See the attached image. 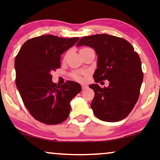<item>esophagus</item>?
<instances>
[{
	"label": "esophagus",
	"instance_id": "34e87169",
	"mask_svg": "<svg viewBox=\"0 0 160 160\" xmlns=\"http://www.w3.org/2000/svg\"><path fill=\"white\" fill-rule=\"evenodd\" d=\"M82 89H87V88H88V86H87V85H84V84H82Z\"/></svg>",
	"mask_w": 160,
	"mask_h": 160
}]
</instances>
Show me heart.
I'll return each instance as SVG.
<instances>
[{"label":"heart","instance_id":"obj_1","mask_svg":"<svg viewBox=\"0 0 160 160\" xmlns=\"http://www.w3.org/2000/svg\"><path fill=\"white\" fill-rule=\"evenodd\" d=\"M84 49H86V48H84ZM72 76H73V77L76 80H78V81L82 80V76H81L78 73H73V74H72Z\"/></svg>","mask_w":160,"mask_h":160}]
</instances>
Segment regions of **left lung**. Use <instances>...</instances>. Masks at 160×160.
<instances>
[{
	"mask_svg": "<svg viewBox=\"0 0 160 160\" xmlns=\"http://www.w3.org/2000/svg\"><path fill=\"white\" fill-rule=\"evenodd\" d=\"M87 46L98 55L96 83L108 80V87L89 85L95 92L91 103L94 114L104 122L121 121L128 116L139 98L143 78L141 59L125 39L108 34L84 36L76 47Z\"/></svg>",
	"mask_w": 160,
	"mask_h": 160,
	"instance_id": "1",
	"label": "left lung"
}]
</instances>
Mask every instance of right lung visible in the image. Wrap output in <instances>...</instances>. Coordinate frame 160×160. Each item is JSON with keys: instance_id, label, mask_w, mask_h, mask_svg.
Wrapping results in <instances>:
<instances>
[{"instance_id": "obj_1", "label": "right lung", "mask_w": 160, "mask_h": 160, "mask_svg": "<svg viewBox=\"0 0 160 160\" xmlns=\"http://www.w3.org/2000/svg\"><path fill=\"white\" fill-rule=\"evenodd\" d=\"M79 38L44 35L22 46L15 58L16 85L30 114L47 124H58L68 117L71 100L82 87L68 81L59 86L52 82V71L60 68L61 54Z\"/></svg>"}]
</instances>
